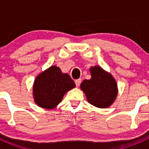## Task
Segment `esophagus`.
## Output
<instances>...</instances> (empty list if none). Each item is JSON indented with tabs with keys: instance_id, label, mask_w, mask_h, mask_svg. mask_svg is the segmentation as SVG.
<instances>
[{
	"instance_id": "esophagus-1",
	"label": "esophagus",
	"mask_w": 149,
	"mask_h": 149,
	"mask_svg": "<svg viewBox=\"0 0 149 149\" xmlns=\"http://www.w3.org/2000/svg\"><path fill=\"white\" fill-rule=\"evenodd\" d=\"M75 83H76V86H77V87H78V86H80L81 83V79H77V80L75 81Z\"/></svg>"
}]
</instances>
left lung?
<instances>
[{
    "instance_id": "8db88e82",
    "label": "left lung",
    "mask_w": 149,
    "mask_h": 149,
    "mask_svg": "<svg viewBox=\"0 0 149 149\" xmlns=\"http://www.w3.org/2000/svg\"><path fill=\"white\" fill-rule=\"evenodd\" d=\"M91 78L84 80L80 88L86 97L87 101L99 108L110 107L118 94V84L110 73L98 65L91 66L89 70Z\"/></svg>"
}]
</instances>
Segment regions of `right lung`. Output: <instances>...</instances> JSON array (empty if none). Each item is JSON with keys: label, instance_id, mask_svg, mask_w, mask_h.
Segmentation results:
<instances>
[{"label": "right lung", "instance_id": "obj_1", "mask_svg": "<svg viewBox=\"0 0 149 149\" xmlns=\"http://www.w3.org/2000/svg\"><path fill=\"white\" fill-rule=\"evenodd\" d=\"M75 87L68 73L52 65L36 77L33 84L34 101L40 107L52 109L62 102L65 93Z\"/></svg>", "mask_w": 149, "mask_h": 149}]
</instances>
